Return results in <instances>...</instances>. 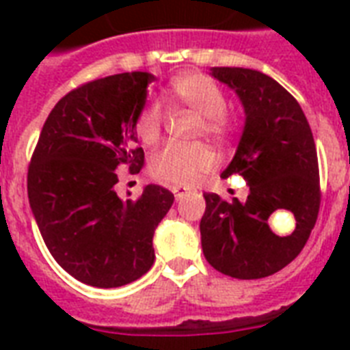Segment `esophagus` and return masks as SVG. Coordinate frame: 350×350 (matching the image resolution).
Masks as SVG:
<instances>
[{
	"mask_svg": "<svg viewBox=\"0 0 350 350\" xmlns=\"http://www.w3.org/2000/svg\"><path fill=\"white\" fill-rule=\"evenodd\" d=\"M172 192H174V196H176V200H180V198H183L187 194V192H189V189H185V187H172Z\"/></svg>",
	"mask_w": 350,
	"mask_h": 350,
	"instance_id": "obj_1",
	"label": "esophagus"
}]
</instances>
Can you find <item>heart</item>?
<instances>
[{
  "label": "heart",
  "instance_id": "heart-1",
  "mask_svg": "<svg viewBox=\"0 0 350 350\" xmlns=\"http://www.w3.org/2000/svg\"><path fill=\"white\" fill-rule=\"evenodd\" d=\"M170 98L202 116L200 134L224 137L229 131L225 118L227 100L224 90L203 74H185L170 85ZM163 125V112L158 103H148L136 120V134L143 143H154ZM214 154L205 145L169 143L150 158V174L170 185H192L213 169Z\"/></svg>",
  "mask_w": 350,
  "mask_h": 350
}]
</instances>
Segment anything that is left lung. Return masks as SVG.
<instances>
[{"label":"left lung","mask_w":350,"mask_h":350,"mask_svg":"<svg viewBox=\"0 0 350 350\" xmlns=\"http://www.w3.org/2000/svg\"><path fill=\"white\" fill-rule=\"evenodd\" d=\"M211 76L230 87L243 105V134L221 178L243 176L249 196L225 202L214 192L203 194V254L227 276H271L301 252L314 229L320 211L314 137L298 101L271 76L241 67H213ZM282 210L297 219L287 237L268 227V218Z\"/></svg>","instance_id":"left-lung-1"}]
</instances>
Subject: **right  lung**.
<instances>
[{
    "label": "right lung",
    "mask_w": 350,
    "mask_h": 350,
    "mask_svg": "<svg viewBox=\"0 0 350 350\" xmlns=\"http://www.w3.org/2000/svg\"><path fill=\"white\" fill-rule=\"evenodd\" d=\"M148 72H123L63 96L41 129L27 191L46 249L81 283L100 288L136 282L154 263L152 238L174 194L143 187L137 200L116 194L118 174L145 163L136 120Z\"/></svg>",
    "instance_id": "add662e5"
}]
</instances>
